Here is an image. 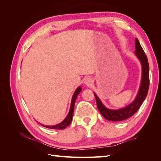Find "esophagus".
<instances>
[{
  "label": "esophagus",
  "instance_id": "34e87169",
  "mask_svg": "<svg viewBox=\"0 0 161 161\" xmlns=\"http://www.w3.org/2000/svg\"><path fill=\"white\" fill-rule=\"evenodd\" d=\"M92 83V79H91V77H88L85 80V84L86 86H91Z\"/></svg>",
  "mask_w": 161,
  "mask_h": 161
}]
</instances>
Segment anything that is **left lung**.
<instances>
[{
    "label": "left lung",
    "mask_w": 161,
    "mask_h": 161,
    "mask_svg": "<svg viewBox=\"0 0 161 161\" xmlns=\"http://www.w3.org/2000/svg\"><path fill=\"white\" fill-rule=\"evenodd\" d=\"M136 51L134 52L136 56L140 60L142 65V79L140 89L135 99L130 104L125 106V108L119 109H110L107 108L102 103L99 98L94 92L97 101V106L101 114L104 118L109 121H119L125 120L132 116L140 108L145 98L147 97L149 89V64L147 57L145 54L142 46L137 38L135 40Z\"/></svg>",
    "instance_id": "obj_1"
}]
</instances>
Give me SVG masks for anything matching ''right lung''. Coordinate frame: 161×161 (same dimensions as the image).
<instances>
[{"mask_svg":"<svg viewBox=\"0 0 161 161\" xmlns=\"http://www.w3.org/2000/svg\"><path fill=\"white\" fill-rule=\"evenodd\" d=\"M81 87L79 86L78 88L76 89L75 91V93L72 96V101H71V104H70V111L68 114L67 116L66 117V118L63 120L61 123L54 125H46L40 124L43 127H46L47 128H50V129H55V130H63L68 127L71 123L72 119V117H73V114H74V109H75V102L76 97L79 95L80 91H81Z\"/></svg>","mask_w":161,"mask_h":161,"instance_id":"obj_1","label":"right lung"}]
</instances>
